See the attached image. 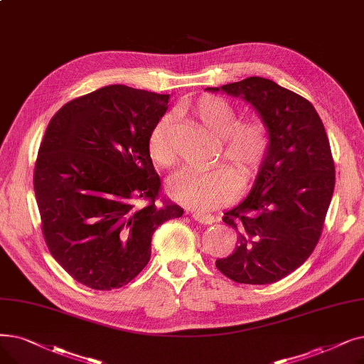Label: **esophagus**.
Wrapping results in <instances>:
<instances>
[{"mask_svg":"<svg viewBox=\"0 0 364 364\" xmlns=\"http://www.w3.org/2000/svg\"><path fill=\"white\" fill-rule=\"evenodd\" d=\"M192 217L198 221V223L202 225H213L214 223V217L211 214H205V213H192Z\"/></svg>","mask_w":364,"mask_h":364,"instance_id":"34e87169","label":"esophagus"}]
</instances>
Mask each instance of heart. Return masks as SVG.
Here are the masks:
<instances>
[{"instance_id": "1", "label": "heart", "mask_w": 364, "mask_h": 364, "mask_svg": "<svg viewBox=\"0 0 364 364\" xmlns=\"http://www.w3.org/2000/svg\"><path fill=\"white\" fill-rule=\"evenodd\" d=\"M191 113L205 131L220 138L221 154L239 173L241 183L247 184L257 176L271 146L269 128L262 117L236 120L235 108L213 95L200 97L191 107ZM149 153L159 166L168 168L176 164L173 123L169 116L161 119L153 128ZM235 174L226 166L205 172L183 169L166 181V193L186 208L210 211L235 198L240 186Z\"/></svg>"}]
</instances>
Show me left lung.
Masks as SVG:
<instances>
[{"instance_id": "left-lung-1", "label": "left lung", "mask_w": 364, "mask_h": 364, "mask_svg": "<svg viewBox=\"0 0 364 364\" xmlns=\"http://www.w3.org/2000/svg\"><path fill=\"white\" fill-rule=\"evenodd\" d=\"M256 109L271 146L250 193L223 215L238 233L217 269L241 284H272L312 255L335 191V165L324 124L300 95L263 77L207 87Z\"/></svg>"}]
</instances>
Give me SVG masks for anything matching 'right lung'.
<instances>
[{
	"instance_id": "obj_1",
	"label": "right lung",
	"mask_w": 364,
	"mask_h": 364,
	"mask_svg": "<svg viewBox=\"0 0 364 364\" xmlns=\"http://www.w3.org/2000/svg\"><path fill=\"white\" fill-rule=\"evenodd\" d=\"M169 95L123 85L70 101L47 126L34 171L43 235L53 259L78 282L112 290L151 256L153 232L183 215L156 205L161 191L149 138ZM146 205L135 208L134 201Z\"/></svg>"
}]
</instances>
